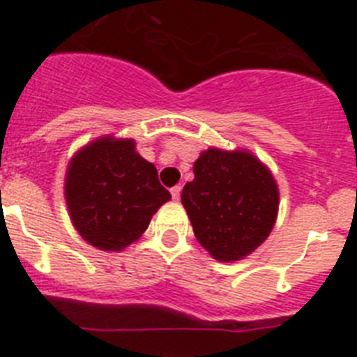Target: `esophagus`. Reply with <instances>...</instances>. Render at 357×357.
<instances>
[{"mask_svg": "<svg viewBox=\"0 0 357 357\" xmlns=\"http://www.w3.org/2000/svg\"><path fill=\"white\" fill-rule=\"evenodd\" d=\"M181 193H182V188H181V185H173V188H172V197H173V200H178V199H181Z\"/></svg>", "mask_w": 357, "mask_h": 357, "instance_id": "34e87169", "label": "esophagus"}]
</instances>
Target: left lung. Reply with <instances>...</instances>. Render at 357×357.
Returning <instances> with one entry per match:
<instances>
[{"label":"left lung","instance_id":"8db88e82","mask_svg":"<svg viewBox=\"0 0 357 357\" xmlns=\"http://www.w3.org/2000/svg\"><path fill=\"white\" fill-rule=\"evenodd\" d=\"M182 204L204 249L220 261L248 257L273 229L278 188L273 175L248 151L209 148L193 166Z\"/></svg>","mask_w":357,"mask_h":357}]
</instances>
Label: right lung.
<instances>
[{
	"instance_id": "1",
	"label": "right lung",
	"mask_w": 357,
	"mask_h": 357,
	"mask_svg": "<svg viewBox=\"0 0 357 357\" xmlns=\"http://www.w3.org/2000/svg\"><path fill=\"white\" fill-rule=\"evenodd\" d=\"M68 211L79 234L102 251L135 242L169 191L157 167L135 151V142L102 137L70 160L65 182Z\"/></svg>"
}]
</instances>
